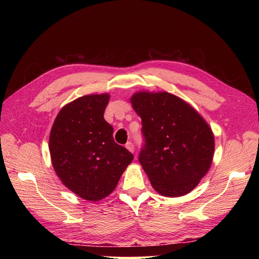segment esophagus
<instances>
[{
    "mask_svg": "<svg viewBox=\"0 0 259 259\" xmlns=\"http://www.w3.org/2000/svg\"><path fill=\"white\" fill-rule=\"evenodd\" d=\"M125 148H126V149H128L130 152H134L135 151V147H134V144H133V142H126V144H125Z\"/></svg>",
    "mask_w": 259,
    "mask_h": 259,
    "instance_id": "34e87169",
    "label": "esophagus"
}]
</instances>
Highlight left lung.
<instances>
[{
	"label": "left lung",
	"instance_id": "left-lung-1",
	"mask_svg": "<svg viewBox=\"0 0 259 259\" xmlns=\"http://www.w3.org/2000/svg\"><path fill=\"white\" fill-rule=\"evenodd\" d=\"M130 102L142 120L146 145L139 162L152 188L166 197L189 194L212 162L214 137L207 121L166 91H138Z\"/></svg>",
	"mask_w": 259,
	"mask_h": 259
}]
</instances>
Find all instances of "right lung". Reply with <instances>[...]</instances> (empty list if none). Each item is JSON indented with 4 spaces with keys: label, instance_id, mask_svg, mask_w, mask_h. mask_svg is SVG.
<instances>
[{
    "label": "right lung",
    "instance_id": "add662e5",
    "mask_svg": "<svg viewBox=\"0 0 259 259\" xmlns=\"http://www.w3.org/2000/svg\"><path fill=\"white\" fill-rule=\"evenodd\" d=\"M109 93L88 95L60 110L49 138L57 176L76 196L89 201L108 197L134 155L115 144L113 128L103 118Z\"/></svg>",
    "mask_w": 259,
    "mask_h": 259
}]
</instances>
